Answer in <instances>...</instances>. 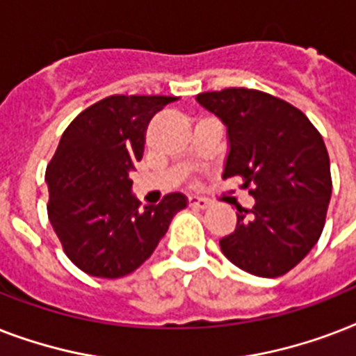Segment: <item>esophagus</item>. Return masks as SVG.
Instances as JSON below:
<instances>
[{
  "label": "esophagus",
  "instance_id": "esophagus-1",
  "mask_svg": "<svg viewBox=\"0 0 356 356\" xmlns=\"http://www.w3.org/2000/svg\"><path fill=\"white\" fill-rule=\"evenodd\" d=\"M188 205L195 207V209H207V207L211 205V201L205 200V197H200V195H190Z\"/></svg>",
  "mask_w": 356,
  "mask_h": 356
}]
</instances>
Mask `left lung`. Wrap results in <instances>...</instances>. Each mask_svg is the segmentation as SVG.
<instances>
[{"mask_svg":"<svg viewBox=\"0 0 356 356\" xmlns=\"http://www.w3.org/2000/svg\"><path fill=\"white\" fill-rule=\"evenodd\" d=\"M227 125L223 179L240 177L254 197L236 212L220 248L240 270L281 277L320 240L331 201V162L320 131L298 107L253 88L197 94Z\"/></svg>","mask_w":356,"mask_h":356,"instance_id":"1","label":"left lung"}]
</instances>
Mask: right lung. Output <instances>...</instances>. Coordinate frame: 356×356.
<instances>
[{
	"label": "right lung",
	"instance_id": "1",
	"mask_svg": "<svg viewBox=\"0 0 356 356\" xmlns=\"http://www.w3.org/2000/svg\"><path fill=\"white\" fill-rule=\"evenodd\" d=\"M177 99L114 94L77 114L60 136L46 168L47 216L66 257L88 275L136 270L186 207L183 194H168L140 211L129 179L151 118Z\"/></svg>",
	"mask_w": 356,
	"mask_h": 356
}]
</instances>
